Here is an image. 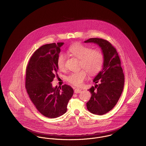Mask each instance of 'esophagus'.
<instances>
[{"label": "esophagus", "mask_w": 146, "mask_h": 146, "mask_svg": "<svg viewBox=\"0 0 146 146\" xmlns=\"http://www.w3.org/2000/svg\"><path fill=\"white\" fill-rule=\"evenodd\" d=\"M82 92L81 89H78L76 88L75 90H74V92L76 93V94H78V93H80Z\"/></svg>", "instance_id": "esophagus-1"}]
</instances>
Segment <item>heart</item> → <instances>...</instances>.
Wrapping results in <instances>:
<instances>
[{
	"mask_svg": "<svg viewBox=\"0 0 146 146\" xmlns=\"http://www.w3.org/2000/svg\"><path fill=\"white\" fill-rule=\"evenodd\" d=\"M68 52L79 60V67L84 69L72 72L67 76V81L74 86H81L83 85L84 81L88 76L87 71L93 76L98 73L103 67L104 56L99 50L91 49L87 45L76 42L70 46ZM66 61V56L60 54L57 59V65L59 70H63L65 69Z\"/></svg>",
	"mask_w": 146,
	"mask_h": 146,
	"instance_id": "1",
	"label": "heart"
}]
</instances>
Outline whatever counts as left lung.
<instances>
[{"label":"left lung","mask_w":146,"mask_h":146,"mask_svg":"<svg viewBox=\"0 0 146 146\" xmlns=\"http://www.w3.org/2000/svg\"><path fill=\"white\" fill-rule=\"evenodd\" d=\"M84 42L97 44L104 56L103 68L93 80L98 84L88 90L91 97L86 103L89 111L103 115L110 111L118 102L124 88V74L117 50L110 42L96 38Z\"/></svg>","instance_id":"8db88e82"}]
</instances>
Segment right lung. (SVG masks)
I'll return each mask as SVG.
<instances>
[{"label": "right lung", "mask_w": 146, "mask_h": 146, "mask_svg": "<svg viewBox=\"0 0 146 146\" xmlns=\"http://www.w3.org/2000/svg\"><path fill=\"white\" fill-rule=\"evenodd\" d=\"M63 42L42 45L33 54L26 68L25 85L29 97L44 116L57 118L67 110L74 91L68 85L53 88L51 82L57 76V59Z\"/></svg>", "instance_id": "add662e5"}]
</instances>
